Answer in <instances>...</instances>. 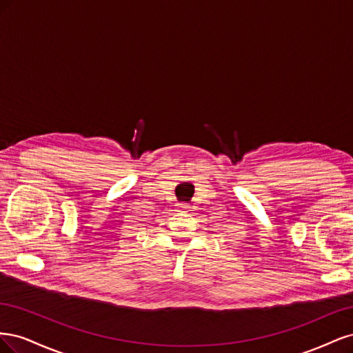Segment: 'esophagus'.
<instances>
[{
    "label": "esophagus",
    "mask_w": 353,
    "mask_h": 353,
    "mask_svg": "<svg viewBox=\"0 0 353 353\" xmlns=\"http://www.w3.org/2000/svg\"><path fill=\"white\" fill-rule=\"evenodd\" d=\"M181 210H183V212H188V210H190V206H188V205H181Z\"/></svg>",
    "instance_id": "obj_1"
}]
</instances>
